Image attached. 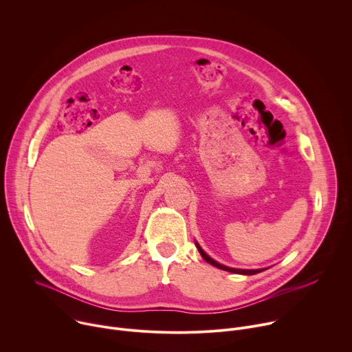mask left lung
<instances>
[{
	"label": "left lung",
	"instance_id": "8db88e82",
	"mask_svg": "<svg viewBox=\"0 0 352 352\" xmlns=\"http://www.w3.org/2000/svg\"><path fill=\"white\" fill-rule=\"evenodd\" d=\"M196 246H197V249H199V254L202 255V258L208 262V263H210L212 266H214V267H219V269H221V270H226V272H231V273H238V274H246V276H250V274H256V273H261V272H263V269H259V270H242V269H232V267H227V266H224V265H220V263H217L216 261H213L210 256H208L205 252H204V249L200 248L197 243H196Z\"/></svg>",
	"mask_w": 352,
	"mask_h": 352
}]
</instances>
